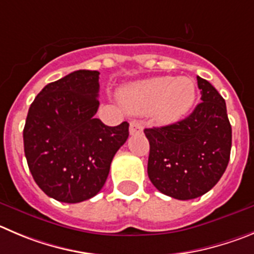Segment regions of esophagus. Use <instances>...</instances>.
<instances>
[{
  "label": "esophagus",
  "instance_id": "obj_1",
  "mask_svg": "<svg viewBox=\"0 0 254 254\" xmlns=\"http://www.w3.org/2000/svg\"><path fill=\"white\" fill-rule=\"evenodd\" d=\"M144 127H143V123L139 122V120H134V122L130 123V127H129V131L130 134L134 135V134H138V132L143 131Z\"/></svg>",
  "mask_w": 254,
  "mask_h": 254
}]
</instances>
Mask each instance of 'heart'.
Masks as SVG:
<instances>
[{
	"label": "heart",
	"instance_id": "obj_1",
	"mask_svg": "<svg viewBox=\"0 0 254 254\" xmlns=\"http://www.w3.org/2000/svg\"><path fill=\"white\" fill-rule=\"evenodd\" d=\"M195 82L190 77L156 76L134 82L120 91V99L129 111L148 114L163 124L181 120L195 100Z\"/></svg>",
	"mask_w": 254,
	"mask_h": 254
}]
</instances>
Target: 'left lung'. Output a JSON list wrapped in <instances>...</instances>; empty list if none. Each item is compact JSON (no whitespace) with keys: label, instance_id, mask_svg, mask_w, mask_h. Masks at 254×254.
<instances>
[{"label":"left lung","instance_id":"left-lung-1","mask_svg":"<svg viewBox=\"0 0 254 254\" xmlns=\"http://www.w3.org/2000/svg\"><path fill=\"white\" fill-rule=\"evenodd\" d=\"M202 103L174 124L145 129L150 144L148 175L163 194L179 200L198 198L218 183L228 165L232 127L224 99L196 76Z\"/></svg>","mask_w":254,"mask_h":254}]
</instances>
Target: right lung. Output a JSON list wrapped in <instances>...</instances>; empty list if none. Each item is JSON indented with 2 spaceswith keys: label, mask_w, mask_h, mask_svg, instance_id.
I'll use <instances>...</instances> for the list:
<instances>
[{
  "label": "right lung",
  "mask_w": 254,
  "mask_h": 254,
  "mask_svg": "<svg viewBox=\"0 0 254 254\" xmlns=\"http://www.w3.org/2000/svg\"><path fill=\"white\" fill-rule=\"evenodd\" d=\"M99 71L77 70L47 84L28 109L23 148L30 172L45 194L63 203L95 196L129 124L108 127L95 118Z\"/></svg>",
  "instance_id": "right-lung-1"
}]
</instances>
